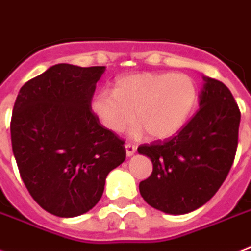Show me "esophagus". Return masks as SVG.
<instances>
[{
    "label": "esophagus",
    "mask_w": 251,
    "mask_h": 251,
    "mask_svg": "<svg viewBox=\"0 0 251 251\" xmlns=\"http://www.w3.org/2000/svg\"><path fill=\"white\" fill-rule=\"evenodd\" d=\"M125 149H126V155L131 156L134 152H135V150H137V146L133 145V143H126Z\"/></svg>",
    "instance_id": "esophagus-1"
}]
</instances>
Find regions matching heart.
<instances>
[{
	"label": "heart",
	"mask_w": 251,
	"mask_h": 251,
	"mask_svg": "<svg viewBox=\"0 0 251 251\" xmlns=\"http://www.w3.org/2000/svg\"><path fill=\"white\" fill-rule=\"evenodd\" d=\"M195 101L196 87L187 75L142 72L120 77L113 93L96 96L92 109L113 133H121L135 118V133L143 127L151 138L160 139L180 129Z\"/></svg>",
	"instance_id": "1"
}]
</instances>
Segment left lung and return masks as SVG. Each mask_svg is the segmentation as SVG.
I'll return each mask as SVG.
<instances>
[{
    "label": "left lung",
    "mask_w": 251,
    "mask_h": 251,
    "mask_svg": "<svg viewBox=\"0 0 251 251\" xmlns=\"http://www.w3.org/2000/svg\"><path fill=\"white\" fill-rule=\"evenodd\" d=\"M199 106L176 135L138 147L152 162L139 192L164 213L184 215L209 201L236 156L241 112L232 92L219 80L204 77Z\"/></svg>",
    "instance_id": "1"
}]
</instances>
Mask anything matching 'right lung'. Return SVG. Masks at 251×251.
<instances>
[{"mask_svg":"<svg viewBox=\"0 0 251 251\" xmlns=\"http://www.w3.org/2000/svg\"><path fill=\"white\" fill-rule=\"evenodd\" d=\"M105 67L55 64L21 88L10 121L11 147L26 188L59 217L100 201L105 179L125 160L124 139L92 110Z\"/></svg>","mask_w":251,"mask_h":251,"instance_id":"obj_1","label":"right lung"}]
</instances>
